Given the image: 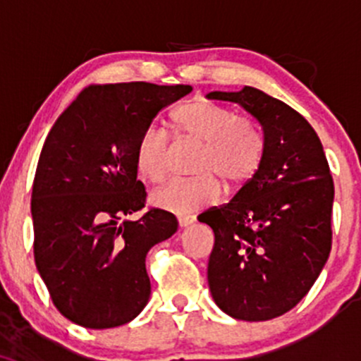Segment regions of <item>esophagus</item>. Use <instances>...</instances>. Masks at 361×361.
Masks as SVG:
<instances>
[{
  "label": "esophagus",
  "instance_id": "34e87169",
  "mask_svg": "<svg viewBox=\"0 0 361 361\" xmlns=\"http://www.w3.org/2000/svg\"><path fill=\"white\" fill-rule=\"evenodd\" d=\"M178 222H180L181 227L193 226V224H195V215H181V217H178Z\"/></svg>",
  "mask_w": 361,
  "mask_h": 361
}]
</instances>
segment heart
Listing matches in <instances>:
<instances>
[{
	"label": "heart",
	"instance_id": "heart-1",
	"mask_svg": "<svg viewBox=\"0 0 361 361\" xmlns=\"http://www.w3.org/2000/svg\"><path fill=\"white\" fill-rule=\"evenodd\" d=\"M178 137L202 144L192 180H173L152 195L157 207L178 215H190L217 200L221 183L239 186L256 175L263 163V137L252 123L239 118L231 109L207 100L180 106L171 117ZM168 135L149 127L135 144V168L151 183H161L168 175Z\"/></svg>",
	"mask_w": 361,
	"mask_h": 361
}]
</instances>
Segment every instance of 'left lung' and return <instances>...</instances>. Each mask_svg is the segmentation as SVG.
I'll use <instances>...</instances> for the list:
<instances>
[{"instance_id": "obj_1", "label": "left lung", "mask_w": 361, "mask_h": 361, "mask_svg": "<svg viewBox=\"0 0 361 361\" xmlns=\"http://www.w3.org/2000/svg\"><path fill=\"white\" fill-rule=\"evenodd\" d=\"M261 126L263 163L229 204L198 215L212 227L210 293L241 321H270L304 299L331 251L334 185L316 130L264 91H210Z\"/></svg>"}]
</instances>
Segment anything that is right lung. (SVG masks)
Instances as JSON below:
<instances>
[{
	"label": "right lung",
	"mask_w": 361,
	"mask_h": 361,
	"mask_svg": "<svg viewBox=\"0 0 361 361\" xmlns=\"http://www.w3.org/2000/svg\"><path fill=\"white\" fill-rule=\"evenodd\" d=\"M190 85H91L45 139L34 188L35 264L59 312L88 329L127 324L146 307V255L178 229L173 214L151 209L139 221L146 188L135 144L164 106Z\"/></svg>",
	"instance_id": "right-lung-1"
}]
</instances>
